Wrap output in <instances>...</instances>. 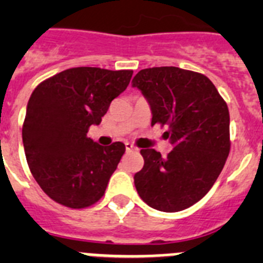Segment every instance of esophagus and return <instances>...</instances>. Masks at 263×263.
I'll return each mask as SVG.
<instances>
[{
    "instance_id": "obj_1",
    "label": "esophagus",
    "mask_w": 263,
    "mask_h": 263,
    "mask_svg": "<svg viewBox=\"0 0 263 263\" xmlns=\"http://www.w3.org/2000/svg\"><path fill=\"white\" fill-rule=\"evenodd\" d=\"M125 148H126V152L130 153V152H133V150H136V147H134L132 143H125Z\"/></svg>"
}]
</instances>
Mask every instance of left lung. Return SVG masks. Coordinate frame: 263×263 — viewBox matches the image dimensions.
<instances>
[{"label":"left lung","mask_w":263,"mask_h":263,"mask_svg":"<svg viewBox=\"0 0 263 263\" xmlns=\"http://www.w3.org/2000/svg\"><path fill=\"white\" fill-rule=\"evenodd\" d=\"M152 109V126H167L174 148L162 157L142 148L137 192L152 208L178 212L203 199L222 171L231 150L229 110L212 81L178 67L141 69L132 81Z\"/></svg>","instance_id":"1"}]
</instances>
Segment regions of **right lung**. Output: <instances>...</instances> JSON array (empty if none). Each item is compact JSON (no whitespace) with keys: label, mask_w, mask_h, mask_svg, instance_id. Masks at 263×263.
<instances>
[{"label":"right lung","mask_w":263,"mask_h":263,"mask_svg":"<svg viewBox=\"0 0 263 263\" xmlns=\"http://www.w3.org/2000/svg\"><path fill=\"white\" fill-rule=\"evenodd\" d=\"M133 71L76 67L42 81L27 103L22 139L32 176L47 196L80 210L104 196L125 153L122 142L101 146L88 138Z\"/></svg>","instance_id":"obj_1"}]
</instances>
